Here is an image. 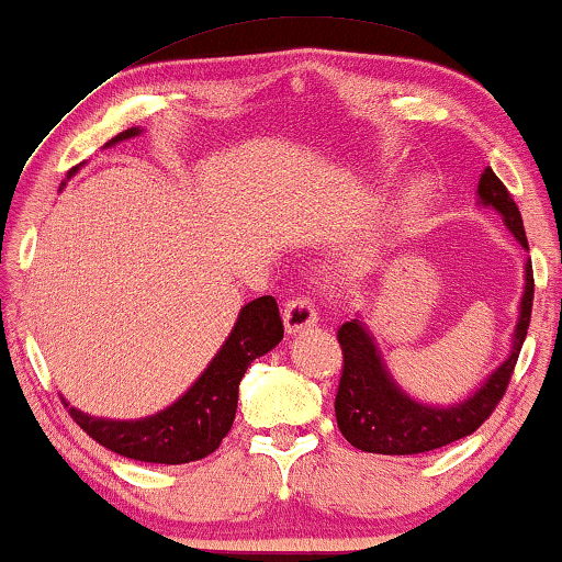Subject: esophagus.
Returning a JSON list of instances; mask_svg holds the SVG:
<instances>
[{"mask_svg":"<svg viewBox=\"0 0 562 562\" xmlns=\"http://www.w3.org/2000/svg\"><path fill=\"white\" fill-rule=\"evenodd\" d=\"M317 322V310H314L312 299L306 294L291 296L286 304H283V325H286V333H302V329L312 327Z\"/></svg>","mask_w":562,"mask_h":562,"instance_id":"34e87169","label":"esophagus"}]
</instances>
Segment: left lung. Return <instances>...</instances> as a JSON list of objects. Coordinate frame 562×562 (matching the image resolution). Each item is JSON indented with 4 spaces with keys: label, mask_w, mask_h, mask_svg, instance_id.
Returning a JSON list of instances; mask_svg holds the SVG:
<instances>
[{
    "label": "left lung",
    "mask_w": 562,
    "mask_h": 562,
    "mask_svg": "<svg viewBox=\"0 0 562 562\" xmlns=\"http://www.w3.org/2000/svg\"><path fill=\"white\" fill-rule=\"evenodd\" d=\"M479 196L481 204L494 206L502 214L506 227L521 243V248L529 250L525 222H521L517 204H514L509 189L491 168L481 176ZM525 281L512 356L491 373V379L471 398H465L463 404L448 406V409L412 402L402 389H396V383L391 381L381 363L371 335L366 333L363 322L350 319L342 327H337V342L342 348V373L340 383H337L335 417L345 440L352 448L379 452V456H417V452L445 448V445L473 435L504 398L514 366L519 360V350L525 345L535 299L532 263H527Z\"/></svg>",
    "instance_id": "obj_1"
}]
</instances>
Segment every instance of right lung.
<instances>
[{
  "instance_id": "add662e5",
  "label": "right lung",
  "mask_w": 562,
  "mask_h": 562,
  "mask_svg": "<svg viewBox=\"0 0 562 562\" xmlns=\"http://www.w3.org/2000/svg\"><path fill=\"white\" fill-rule=\"evenodd\" d=\"M140 130L130 127L112 143L135 137ZM76 171V168H74ZM283 337V322L273 296L252 299L240 310L235 329L214 356L210 368L173 406L156 417L137 422L94 419L79 409H68L71 419L91 440L104 445L117 456L143 460V463L179 465L202 460L220 448L237 412V389L248 366L266 356Z\"/></svg>"
}]
</instances>
